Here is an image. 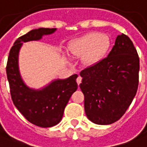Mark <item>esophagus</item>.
I'll use <instances>...</instances> for the list:
<instances>
[{
	"instance_id": "esophagus-1",
	"label": "esophagus",
	"mask_w": 147,
	"mask_h": 147,
	"mask_svg": "<svg viewBox=\"0 0 147 147\" xmlns=\"http://www.w3.org/2000/svg\"><path fill=\"white\" fill-rule=\"evenodd\" d=\"M76 81H77V83H78V85L79 86L80 83L82 82V78H81L80 76H78V77L77 78V80H76Z\"/></svg>"
}]
</instances>
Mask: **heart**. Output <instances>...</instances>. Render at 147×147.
<instances>
[{"mask_svg": "<svg viewBox=\"0 0 147 147\" xmlns=\"http://www.w3.org/2000/svg\"><path fill=\"white\" fill-rule=\"evenodd\" d=\"M109 46L110 39L106 35L90 33L73 42L69 51L73 56L82 57L83 65L90 66L102 58Z\"/></svg>", "mask_w": 147, "mask_h": 147, "instance_id": "1", "label": "heart"}]
</instances>
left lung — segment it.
I'll return each instance as SVG.
<instances>
[{
    "mask_svg": "<svg viewBox=\"0 0 147 147\" xmlns=\"http://www.w3.org/2000/svg\"><path fill=\"white\" fill-rule=\"evenodd\" d=\"M139 58L133 42L122 33L106 58L80 73L87 118L109 125L125 114L136 94Z\"/></svg>",
    "mask_w": 147,
    "mask_h": 147,
    "instance_id": "1",
    "label": "left lung"
}]
</instances>
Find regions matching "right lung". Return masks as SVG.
<instances>
[{
  "mask_svg": "<svg viewBox=\"0 0 147 147\" xmlns=\"http://www.w3.org/2000/svg\"><path fill=\"white\" fill-rule=\"evenodd\" d=\"M57 29L39 28L29 31L14 42L6 66L10 94L15 106L29 122L40 127H51L58 124L71 95L77 90V74L65 79H54L35 90L29 87L21 78L19 69V53L23 43L39 41Z\"/></svg>",
  "mask_w": 147,
  "mask_h": 147,
  "instance_id": "obj_1",
  "label": "right lung"
}]
</instances>
